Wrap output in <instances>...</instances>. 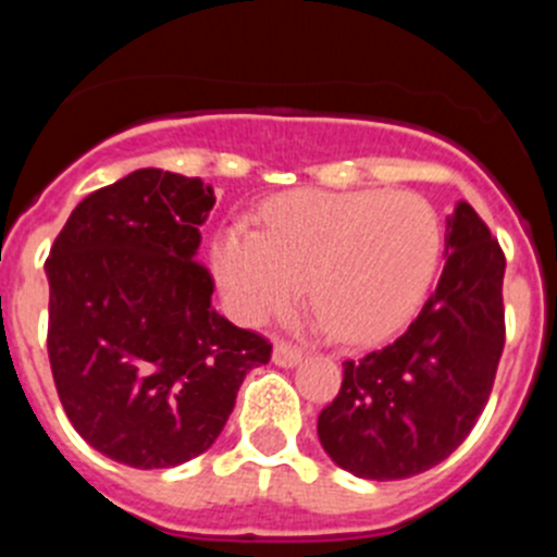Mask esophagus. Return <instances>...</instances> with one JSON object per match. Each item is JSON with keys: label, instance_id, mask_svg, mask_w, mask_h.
I'll return each instance as SVG.
<instances>
[{"label": "esophagus", "instance_id": "34e87169", "mask_svg": "<svg viewBox=\"0 0 557 557\" xmlns=\"http://www.w3.org/2000/svg\"><path fill=\"white\" fill-rule=\"evenodd\" d=\"M301 357H304L301 348L293 346V343H287V339H275V346H273V362H275V366L289 368V366H295V362H298Z\"/></svg>", "mask_w": 557, "mask_h": 557}]
</instances>
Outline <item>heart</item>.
Returning a JSON list of instances; mask_svg holds the SVG:
<instances>
[{"mask_svg":"<svg viewBox=\"0 0 557 557\" xmlns=\"http://www.w3.org/2000/svg\"><path fill=\"white\" fill-rule=\"evenodd\" d=\"M264 234L231 225L214 270L231 312L262 323L309 289L346 343H379L424 301L441 262V220L412 191H293L264 211Z\"/></svg>","mask_w":557,"mask_h":557,"instance_id":"heart-1","label":"heart"}]
</instances>
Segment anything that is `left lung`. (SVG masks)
Instances as JSON below:
<instances>
[{
    "label": "left lung",
    "instance_id": "1",
    "mask_svg": "<svg viewBox=\"0 0 557 557\" xmlns=\"http://www.w3.org/2000/svg\"><path fill=\"white\" fill-rule=\"evenodd\" d=\"M505 253L469 203L446 220L435 293L391 346L343 362V385L318 416L339 469L407 480L451 455L485 410L505 348Z\"/></svg>",
    "mask_w": 557,
    "mask_h": 557
}]
</instances>
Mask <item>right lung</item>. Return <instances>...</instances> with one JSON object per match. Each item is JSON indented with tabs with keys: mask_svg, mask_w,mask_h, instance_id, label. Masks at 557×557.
<instances>
[{
	"mask_svg": "<svg viewBox=\"0 0 557 557\" xmlns=\"http://www.w3.org/2000/svg\"><path fill=\"white\" fill-rule=\"evenodd\" d=\"M200 178L136 170L69 214L44 270L58 398L86 444L133 469H172L223 432L270 339L211 309L195 259L214 209Z\"/></svg>",
	"mask_w": 557,
	"mask_h": 557,
	"instance_id": "add662e5",
	"label": "right lung"
}]
</instances>
